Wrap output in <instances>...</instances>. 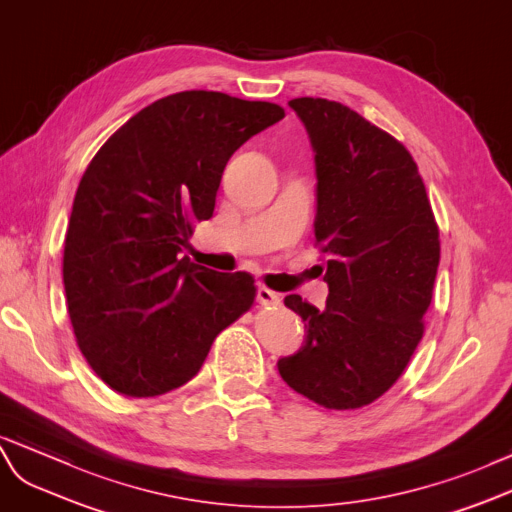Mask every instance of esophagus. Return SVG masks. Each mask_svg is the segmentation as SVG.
<instances>
[{
  "instance_id": "esophagus-1",
  "label": "esophagus",
  "mask_w": 512,
  "mask_h": 512,
  "mask_svg": "<svg viewBox=\"0 0 512 512\" xmlns=\"http://www.w3.org/2000/svg\"><path fill=\"white\" fill-rule=\"evenodd\" d=\"M257 300H259L261 305H266V307H277V305H281V296H279L277 292L268 290V287H264V285H261L259 290H257Z\"/></svg>"
}]
</instances>
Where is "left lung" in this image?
Segmentation results:
<instances>
[{
	"label": "left lung",
	"instance_id": "left-lung-1",
	"mask_svg": "<svg viewBox=\"0 0 512 512\" xmlns=\"http://www.w3.org/2000/svg\"><path fill=\"white\" fill-rule=\"evenodd\" d=\"M290 108L316 153L313 227L329 298L320 311L285 296L307 337L279 374L324 409H361L398 381L424 335L439 227L402 142L344 103L300 97Z\"/></svg>",
	"mask_w": 512,
	"mask_h": 512
}]
</instances>
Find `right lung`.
Here are the masks:
<instances>
[{
  "label": "right lung",
  "instance_id": "add662e5",
  "mask_svg": "<svg viewBox=\"0 0 512 512\" xmlns=\"http://www.w3.org/2000/svg\"><path fill=\"white\" fill-rule=\"evenodd\" d=\"M283 116L277 103L183 90L131 116L88 164L62 279L77 346L110 389L153 398L186 385L253 307L251 274L177 255L212 218L229 157Z\"/></svg>",
  "mask_w": 512,
  "mask_h": 512
}]
</instances>
